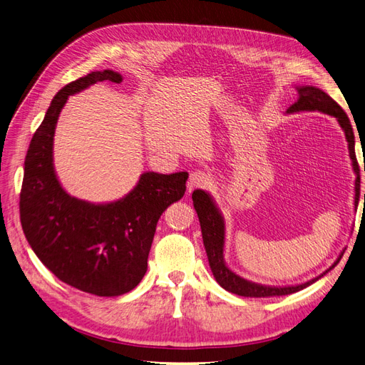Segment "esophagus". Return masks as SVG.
Listing matches in <instances>:
<instances>
[{"label":"esophagus","mask_w":365,"mask_h":365,"mask_svg":"<svg viewBox=\"0 0 365 365\" xmlns=\"http://www.w3.org/2000/svg\"><path fill=\"white\" fill-rule=\"evenodd\" d=\"M209 183H210V174L202 171V170L194 171L191 176H189V182H187L189 189H192V187H205Z\"/></svg>","instance_id":"1"}]
</instances>
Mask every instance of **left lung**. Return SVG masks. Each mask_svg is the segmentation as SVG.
Here are the masks:
<instances>
[{"label":"left lung","mask_w":365,"mask_h":365,"mask_svg":"<svg viewBox=\"0 0 365 365\" xmlns=\"http://www.w3.org/2000/svg\"><path fill=\"white\" fill-rule=\"evenodd\" d=\"M304 110H309V112H312V110H319V112H322V113L334 116V118H337L340 126L344 130L346 140H347V143H349V153H351L352 163H354L352 165L356 173V180H355V205H356L359 201L361 179H359V167H358V161L355 156V135H354V130H352L349 118H347L344 110L334 100H332L328 93H325L319 88H313V86L298 88V100L287 110V113L304 112ZM192 200H194V207H195L198 219H200L204 247H205V252H207V258H209L212 273L220 287L232 294L242 295V297H257V298L294 294V292H298L301 289L307 288L309 284L321 279L324 274H327L331 270V268H334L341 258L340 257L334 264H332V267H329V270H327L319 277H314L313 280H309L303 284H297V287L273 288V287H262V284L247 282V280L242 279L240 276L234 274L224 262L225 225H224V219H222L219 210L216 209V205L212 201V198L209 197V194H205L204 191L197 189V191H194V194H192ZM364 202H365V194H364Z\"/></svg>","instance_id":"obj_1"}]
</instances>
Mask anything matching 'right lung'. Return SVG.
<instances>
[{
  "label": "right lung",
  "instance_id": "obj_1",
  "mask_svg": "<svg viewBox=\"0 0 365 365\" xmlns=\"http://www.w3.org/2000/svg\"><path fill=\"white\" fill-rule=\"evenodd\" d=\"M106 81L120 83L122 76L92 71L55 95L25 156L19 212L29 246L59 280L88 294L116 297L143 279L158 220L185 195L187 173H145L125 198L100 205L61 187L52 164L59 112L68 95Z\"/></svg>",
  "mask_w": 365,
  "mask_h": 365
}]
</instances>
